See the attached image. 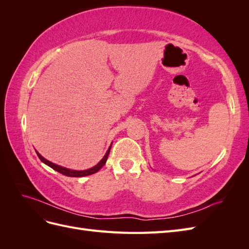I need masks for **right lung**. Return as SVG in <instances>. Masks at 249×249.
Wrapping results in <instances>:
<instances>
[{
	"label": "right lung",
	"instance_id": "1",
	"mask_svg": "<svg viewBox=\"0 0 249 249\" xmlns=\"http://www.w3.org/2000/svg\"><path fill=\"white\" fill-rule=\"evenodd\" d=\"M111 146H112V144L110 145L109 149L107 150L106 155L104 156V158L100 161V163H97V164L95 165V166H93L92 168H89V169H87V170H72V169H69V168H65V167H62V166H59V165L54 164V163H52V162L48 161L47 159H44V158H43L38 152H36V154H37V156H38L39 159H40L44 164H47L48 166H50L51 168H53L54 170H56V171H58V172H60V173H62L63 176L71 177V178H81V177H86V176L93 175V173L99 171V170L104 166V165L106 164V161H107V159H108V156H109V153H110Z\"/></svg>",
	"mask_w": 249,
	"mask_h": 249
}]
</instances>
